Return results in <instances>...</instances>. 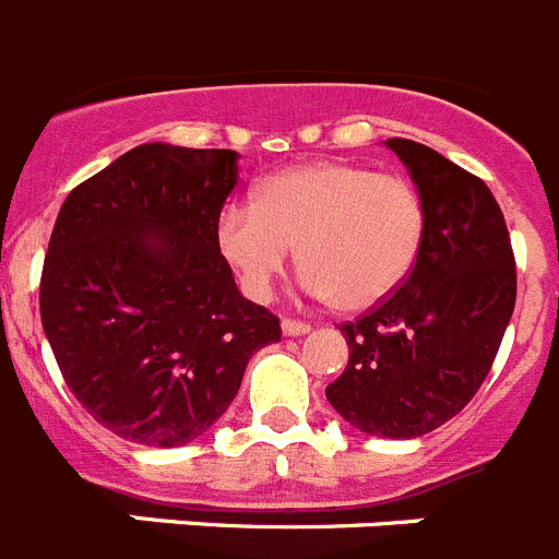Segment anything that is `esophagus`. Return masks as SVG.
Here are the masks:
<instances>
[{
    "label": "esophagus",
    "instance_id": "obj_1",
    "mask_svg": "<svg viewBox=\"0 0 559 559\" xmlns=\"http://www.w3.org/2000/svg\"><path fill=\"white\" fill-rule=\"evenodd\" d=\"M310 324L305 322H296V319H283V335H290V338H299V335H308L310 333Z\"/></svg>",
    "mask_w": 559,
    "mask_h": 559
}]
</instances>
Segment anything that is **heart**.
<instances>
[{
    "label": "heart",
    "mask_w": 559,
    "mask_h": 559,
    "mask_svg": "<svg viewBox=\"0 0 559 559\" xmlns=\"http://www.w3.org/2000/svg\"><path fill=\"white\" fill-rule=\"evenodd\" d=\"M215 240L251 299H269L296 250L308 294L358 313L412 276L426 240V204L403 176L344 159L285 167L229 204Z\"/></svg>",
    "instance_id": "obj_1"
}]
</instances>
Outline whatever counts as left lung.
Segmentation results:
<instances>
[{
    "label": "left lung",
    "mask_w": 559,
    "mask_h": 559,
    "mask_svg": "<svg viewBox=\"0 0 559 559\" xmlns=\"http://www.w3.org/2000/svg\"><path fill=\"white\" fill-rule=\"evenodd\" d=\"M426 204L412 276L341 328L347 369L324 394L369 437L414 439L456 417L490 372L515 310V257L490 187L433 147L392 136Z\"/></svg>",
    "instance_id": "1"
}]
</instances>
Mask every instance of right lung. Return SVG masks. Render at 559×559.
<instances>
[{"mask_svg": "<svg viewBox=\"0 0 559 559\" xmlns=\"http://www.w3.org/2000/svg\"><path fill=\"white\" fill-rule=\"evenodd\" d=\"M237 151L147 142L78 185L41 271V324L67 386L117 437L179 448L218 423L280 319L249 302L215 226Z\"/></svg>", "mask_w": 559, "mask_h": 559, "instance_id": "obj_1", "label": "right lung"}]
</instances>
